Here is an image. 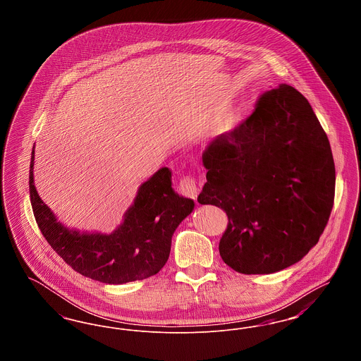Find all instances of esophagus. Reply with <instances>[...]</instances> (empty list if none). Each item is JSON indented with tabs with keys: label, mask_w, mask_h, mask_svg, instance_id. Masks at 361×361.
Listing matches in <instances>:
<instances>
[{
	"label": "esophagus",
	"mask_w": 361,
	"mask_h": 361,
	"mask_svg": "<svg viewBox=\"0 0 361 361\" xmlns=\"http://www.w3.org/2000/svg\"><path fill=\"white\" fill-rule=\"evenodd\" d=\"M180 190H181V193H183L184 196H187V197L195 199V200L197 199L199 188H197V184H196L195 178L190 177V176H185V177H183V178L180 180Z\"/></svg>",
	"instance_id": "obj_1"
}]
</instances>
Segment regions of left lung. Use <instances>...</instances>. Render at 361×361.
<instances>
[{
    "mask_svg": "<svg viewBox=\"0 0 361 361\" xmlns=\"http://www.w3.org/2000/svg\"><path fill=\"white\" fill-rule=\"evenodd\" d=\"M197 200L226 211L221 257L243 275L300 261L326 227L336 168L326 133L307 99L281 84L259 96L250 116L203 153Z\"/></svg>",
    "mask_w": 361,
    "mask_h": 361,
    "instance_id": "8db88e82",
    "label": "left lung"
}]
</instances>
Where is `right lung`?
Returning a JSON list of instances; mask_svg holds the SVG:
<instances>
[{
  "label": "right lung",
  "instance_id": "add662e5",
  "mask_svg": "<svg viewBox=\"0 0 361 361\" xmlns=\"http://www.w3.org/2000/svg\"><path fill=\"white\" fill-rule=\"evenodd\" d=\"M32 152L30 196L36 224L52 249L75 272L105 284H123L158 274L166 264L173 233L192 212V199L172 188V172L161 168L137 190L123 224L111 234L80 233L59 224L34 184Z\"/></svg>",
  "mask_w": 361,
  "mask_h": 361
}]
</instances>
